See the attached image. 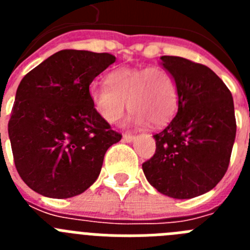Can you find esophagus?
Here are the masks:
<instances>
[{
  "mask_svg": "<svg viewBox=\"0 0 250 250\" xmlns=\"http://www.w3.org/2000/svg\"><path fill=\"white\" fill-rule=\"evenodd\" d=\"M134 139H135V136L131 135V134H124L123 136V140L126 141V143H131V141H134Z\"/></svg>",
  "mask_w": 250,
  "mask_h": 250,
  "instance_id": "esophagus-1",
  "label": "esophagus"
}]
</instances>
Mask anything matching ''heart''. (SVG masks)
Here are the masks:
<instances>
[{
    "label": "heart",
    "mask_w": 250,
    "mask_h": 250,
    "mask_svg": "<svg viewBox=\"0 0 250 250\" xmlns=\"http://www.w3.org/2000/svg\"><path fill=\"white\" fill-rule=\"evenodd\" d=\"M107 86H91L89 98L96 114L109 125L131 110L132 124L163 126L174 118L179 105L175 77L161 66L119 67L106 76Z\"/></svg>",
    "instance_id": "b5f03b06"
}]
</instances>
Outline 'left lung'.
Returning a JSON list of instances; mask_svg holds the SVG:
<instances>
[{"label": "left lung", "instance_id": "1", "mask_svg": "<svg viewBox=\"0 0 250 250\" xmlns=\"http://www.w3.org/2000/svg\"><path fill=\"white\" fill-rule=\"evenodd\" d=\"M160 59L178 83V112L154 135L155 154L143 170L159 193L190 199L211 190L228 170L237 132L233 98L205 65L178 56Z\"/></svg>", "mask_w": 250, "mask_h": 250}]
</instances>
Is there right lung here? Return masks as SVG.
<instances>
[{
	"instance_id": "obj_1",
	"label": "right lung",
	"mask_w": 250,
	"mask_h": 250,
	"mask_svg": "<svg viewBox=\"0 0 250 250\" xmlns=\"http://www.w3.org/2000/svg\"><path fill=\"white\" fill-rule=\"evenodd\" d=\"M115 60L106 52L62 50L21 80L8 136L17 171L34 191L66 199L98 179L106 150L121 134L96 114L89 87Z\"/></svg>"
}]
</instances>
